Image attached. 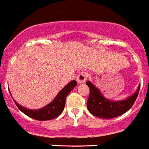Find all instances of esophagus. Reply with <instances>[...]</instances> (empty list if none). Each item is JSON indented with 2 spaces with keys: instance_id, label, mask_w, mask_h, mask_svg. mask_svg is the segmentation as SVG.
<instances>
[{
  "instance_id": "esophagus-1",
  "label": "esophagus",
  "mask_w": 149,
  "mask_h": 149,
  "mask_svg": "<svg viewBox=\"0 0 149 149\" xmlns=\"http://www.w3.org/2000/svg\"><path fill=\"white\" fill-rule=\"evenodd\" d=\"M87 78H88V74L86 72H81L77 76V81L78 82V83H84L87 80Z\"/></svg>"
}]
</instances>
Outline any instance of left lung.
<instances>
[{"mask_svg":"<svg viewBox=\"0 0 149 149\" xmlns=\"http://www.w3.org/2000/svg\"><path fill=\"white\" fill-rule=\"evenodd\" d=\"M86 85L90 89L89 96L87 101L88 111L94 116L104 119H111L118 117L129 111L136 102L140 88V86H139L137 91L131 96L125 100L114 102L104 98L100 90L90 81H87Z\"/></svg>","mask_w":149,"mask_h":149,"instance_id":"1","label":"left lung"}]
</instances>
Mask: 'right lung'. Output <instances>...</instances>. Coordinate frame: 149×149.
I'll list each match as a JSON object with an SVG mask.
<instances>
[{
  "mask_svg": "<svg viewBox=\"0 0 149 149\" xmlns=\"http://www.w3.org/2000/svg\"><path fill=\"white\" fill-rule=\"evenodd\" d=\"M77 85V81H71L64 88L61 89V92L57 94L55 98L51 103L38 110L27 109L25 107L19 105L14 100L13 101L19 109L20 110L22 113L27 115L28 117H31L32 119L37 120H52L58 117L63 112L64 109L65 102H66V98Z\"/></svg>",
  "mask_w": 149,
  "mask_h": 149,
  "instance_id": "1",
  "label": "right lung"
}]
</instances>
